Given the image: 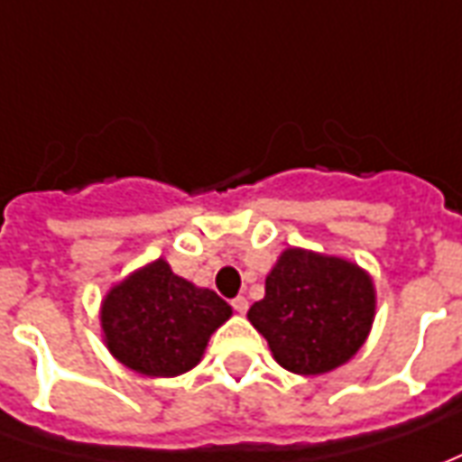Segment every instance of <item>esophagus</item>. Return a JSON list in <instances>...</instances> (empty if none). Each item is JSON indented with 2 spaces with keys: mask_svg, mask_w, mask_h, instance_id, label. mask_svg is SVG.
Instances as JSON below:
<instances>
[{
  "mask_svg": "<svg viewBox=\"0 0 462 462\" xmlns=\"http://www.w3.org/2000/svg\"><path fill=\"white\" fill-rule=\"evenodd\" d=\"M232 308H235V312H240V315H245L247 312V308H250V302H247V298H235L232 300Z\"/></svg>",
  "mask_w": 462,
  "mask_h": 462,
  "instance_id": "1",
  "label": "esophagus"
}]
</instances>
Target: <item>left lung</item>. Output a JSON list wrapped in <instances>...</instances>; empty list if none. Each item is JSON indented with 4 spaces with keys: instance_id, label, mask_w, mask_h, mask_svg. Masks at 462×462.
<instances>
[{
    "instance_id": "8db88e82",
    "label": "left lung",
    "mask_w": 462,
    "mask_h": 462,
    "mask_svg": "<svg viewBox=\"0 0 462 462\" xmlns=\"http://www.w3.org/2000/svg\"><path fill=\"white\" fill-rule=\"evenodd\" d=\"M247 320L285 370L322 375L345 365L367 340L375 285L350 260L287 247L264 277V298Z\"/></svg>"
}]
</instances>
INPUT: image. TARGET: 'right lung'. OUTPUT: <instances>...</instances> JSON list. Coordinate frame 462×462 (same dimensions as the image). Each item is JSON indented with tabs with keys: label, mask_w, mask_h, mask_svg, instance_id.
Instances as JSON below:
<instances>
[{
	"label": "right lung",
	"mask_w": 462,
	"mask_h": 462,
	"mask_svg": "<svg viewBox=\"0 0 462 462\" xmlns=\"http://www.w3.org/2000/svg\"><path fill=\"white\" fill-rule=\"evenodd\" d=\"M232 308L208 287L187 282L167 260L134 270L102 300V337L125 367L147 377H175L198 365L209 335Z\"/></svg>",
	"instance_id": "right-lung-1"
}]
</instances>
